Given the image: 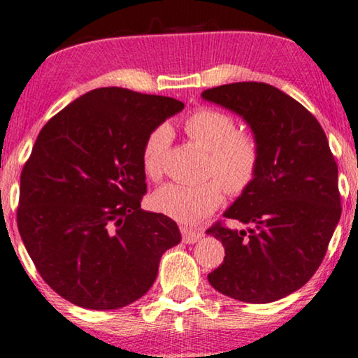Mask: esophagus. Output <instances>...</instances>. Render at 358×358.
<instances>
[{
    "instance_id": "obj_1",
    "label": "esophagus",
    "mask_w": 358,
    "mask_h": 358,
    "mask_svg": "<svg viewBox=\"0 0 358 358\" xmlns=\"http://www.w3.org/2000/svg\"><path fill=\"white\" fill-rule=\"evenodd\" d=\"M180 234H182V241L184 243H196L197 240L202 238L201 230H192L189 227H180Z\"/></svg>"
}]
</instances>
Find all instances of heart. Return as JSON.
Masks as SVG:
<instances>
[{
    "label": "heart",
    "mask_w": 358,
    "mask_h": 358,
    "mask_svg": "<svg viewBox=\"0 0 358 358\" xmlns=\"http://www.w3.org/2000/svg\"><path fill=\"white\" fill-rule=\"evenodd\" d=\"M190 139L208 151L207 174L215 176L201 184L162 185L152 196L157 212L182 224H196L222 203L224 187L231 196L245 192L257 179L262 151L258 139L248 131H236L235 118L224 111L199 108L184 123ZM173 129L162 123L148 134L141 151L143 169L152 180L161 179Z\"/></svg>",
    "instance_id": "1"
}]
</instances>
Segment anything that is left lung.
<instances>
[{"label": "left lung", "instance_id": "left-lung-1", "mask_svg": "<svg viewBox=\"0 0 358 358\" xmlns=\"http://www.w3.org/2000/svg\"><path fill=\"white\" fill-rule=\"evenodd\" d=\"M202 96L243 117L262 151L257 179L224 213L250 229L219 220L207 230L225 247L208 282L236 301L273 303L303 287L326 257L342 212L337 162L314 115L276 87L236 82Z\"/></svg>", "mask_w": 358, "mask_h": 358}]
</instances>
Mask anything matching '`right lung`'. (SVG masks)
Wrapping results in <instances>:
<instances>
[{
    "label": "right lung",
    "mask_w": 358,
    "mask_h": 358,
    "mask_svg": "<svg viewBox=\"0 0 358 358\" xmlns=\"http://www.w3.org/2000/svg\"><path fill=\"white\" fill-rule=\"evenodd\" d=\"M179 100L95 88L41 129L21 173L17 229L36 270L85 309H120L145 296L178 224L141 208L148 134Z\"/></svg>",
    "instance_id": "obj_1"
}]
</instances>
